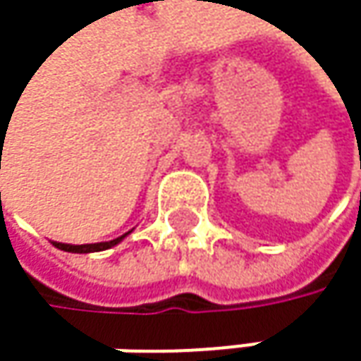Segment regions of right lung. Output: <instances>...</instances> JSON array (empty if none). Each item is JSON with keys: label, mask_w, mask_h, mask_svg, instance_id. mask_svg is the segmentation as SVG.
<instances>
[{"label": "right lung", "mask_w": 361, "mask_h": 361, "mask_svg": "<svg viewBox=\"0 0 361 361\" xmlns=\"http://www.w3.org/2000/svg\"><path fill=\"white\" fill-rule=\"evenodd\" d=\"M1 196V194H0ZM131 234V230L127 232V234H123V236H118V238H114V240H109V243H94V245H64V243H54V247L56 249H60V251H66V252H98V251H106V249H112L114 245H118L125 236H129Z\"/></svg>", "instance_id": "right-lung-1"}]
</instances>
